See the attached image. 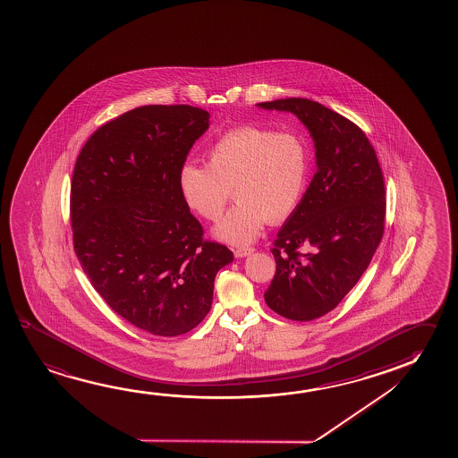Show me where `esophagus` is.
<instances>
[{"instance_id": "1", "label": "esophagus", "mask_w": 458, "mask_h": 458, "mask_svg": "<svg viewBox=\"0 0 458 458\" xmlns=\"http://www.w3.org/2000/svg\"><path fill=\"white\" fill-rule=\"evenodd\" d=\"M254 250V248H240L234 250V255H236L238 259H242V257H248V255L252 254Z\"/></svg>"}]
</instances>
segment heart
Listing matches in <instances>:
<instances>
[{"mask_svg":"<svg viewBox=\"0 0 458 458\" xmlns=\"http://www.w3.org/2000/svg\"><path fill=\"white\" fill-rule=\"evenodd\" d=\"M209 165L187 161L179 188L188 208L206 220H217L232 196L236 204L214 228L233 244H248L265 222H281L299 208L311 171L307 137L265 126H241L210 145Z\"/></svg>","mask_w":458,"mask_h":458,"instance_id":"obj_1","label":"heart"}]
</instances>
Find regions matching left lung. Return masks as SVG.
<instances>
[{
  "label": "left lung",
  "mask_w": 458,
  "mask_h": 458,
  "mask_svg": "<svg viewBox=\"0 0 458 458\" xmlns=\"http://www.w3.org/2000/svg\"><path fill=\"white\" fill-rule=\"evenodd\" d=\"M293 113L315 142L316 174L277 232L267 305L293 321L337 307L366 271L385 228V183L374 147L345 116L301 98L257 104Z\"/></svg>",
  "instance_id": "1"
}]
</instances>
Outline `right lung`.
Listing matches in <instances>:
<instances>
[{"instance_id":"obj_1","label":"right lung","mask_w":458,"mask_h":458,"mask_svg":"<svg viewBox=\"0 0 458 458\" xmlns=\"http://www.w3.org/2000/svg\"><path fill=\"white\" fill-rule=\"evenodd\" d=\"M209 118L198 106H139L100 126L76 159V257L113 311L153 335L175 337L201 323L217 271L233 262L232 250L203 240L179 188Z\"/></svg>"}]
</instances>
